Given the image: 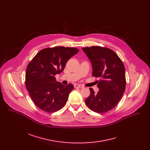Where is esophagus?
<instances>
[{
    "label": "esophagus",
    "mask_w": 150,
    "mask_h": 150,
    "mask_svg": "<svg viewBox=\"0 0 150 150\" xmlns=\"http://www.w3.org/2000/svg\"><path fill=\"white\" fill-rule=\"evenodd\" d=\"M74 87L75 88H83V86H82V85H79V84H75L74 85Z\"/></svg>",
    "instance_id": "obj_1"
}]
</instances>
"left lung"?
I'll return each instance as SVG.
<instances>
[{
	"mask_svg": "<svg viewBox=\"0 0 150 150\" xmlns=\"http://www.w3.org/2000/svg\"><path fill=\"white\" fill-rule=\"evenodd\" d=\"M90 60L92 75L100 78L95 93L90 88V95L85 104L93 111L103 113L113 109L121 99L126 87L125 69L117 54L112 50L100 46L82 49Z\"/></svg>",
	"mask_w": 150,
	"mask_h": 150,
	"instance_id": "1",
	"label": "left lung"
}]
</instances>
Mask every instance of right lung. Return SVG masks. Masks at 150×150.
<instances>
[{
  "instance_id": "add662e5",
  "label": "right lung",
  "mask_w": 150,
  "mask_h": 150,
  "mask_svg": "<svg viewBox=\"0 0 150 150\" xmlns=\"http://www.w3.org/2000/svg\"><path fill=\"white\" fill-rule=\"evenodd\" d=\"M79 50L62 46L40 51L28 63L25 86L34 104L48 113L61 109L66 104L74 85H62L55 75L64 69L68 60Z\"/></svg>"
}]
</instances>
